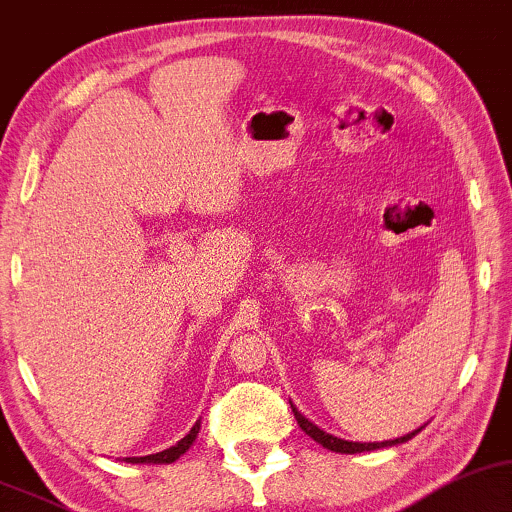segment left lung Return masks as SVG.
Masks as SVG:
<instances>
[{
    "label": "left lung",
    "mask_w": 512,
    "mask_h": 512,
    "mask_svg": "<svg viewBox=\"0 0 512 512\" xmlns=\"http://www.w3.org/2000/svg\"><path fill=\"white\" fill-rule=\"evenodd\" d=\"M293 406V404H290ZM293 413H295V420H297V425H300V428L307 432L309 437L314 439V442H319L323 449H331V451H335V454H361V451H373V449H385V446H394V444H404V442H409L411 437H416L418 432H420V428L418 430H413V432H409V435H404V437H397V439H387V442H347V439H340V437H335V435H328V432H323L319 425H314L312 420L309 418H304L300 411L295 409L293 406Z\"/></svg>",
    "instance_id": "8db88e82"
}]
</instances>
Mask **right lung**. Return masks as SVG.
<instances>
[{"mask_svg":"<svg viewBox=\"0 0 512 512\" xmlns=\"http://www.w3.org/2000/svg\"><path fill=\"white\" fill-rule=\"evenodd\" d=\"M198 430H200V420L196 425H193L189 435H186L184 439H179L177 444L170 446V449L165 451H158V454H151V456H134V458H125L127 463H174L181 454H186L189 451V446L196 442L198 437Z\"/></svg>","mask_w":512,"mask_h":512,"instance_id":"right-lung-1","label":"right lung"}]
</instances>
